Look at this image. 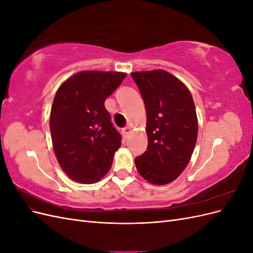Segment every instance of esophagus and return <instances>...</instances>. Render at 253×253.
<instances>
[{"instance_id": "1", "label": "esophagus", "mask_w": 253, "mask_h": 253, "mask_svg": "<svg viewBox=\"0 0 253 253\" xmlns=\"http://www.w3.org/2000/svg\"><path fill=\"white\" fill-rule=\"evenodd\" d=\"M129 133H131V126H126L122 128V134H124L125 137H127Z\"/></svg>"}]
</instances>
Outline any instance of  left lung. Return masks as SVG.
I'll list each match as a JSON object with an SVG mask.
<instances>
[{
    "label": "left lung",
    "mask_w": 253,
    "mask_h": 253,
    "mask_svg": "<svg viewBox=\"0 0 253 253\" xmlns=\"http://www.w3.org/2000/svg\"><path fill=\"white\" fill-rule=\"evenodd\" d=\"M147 112L148 148L135 158L142 177L167 185L190 162L197 139V117L192 95L181 81L163 70L131 74Z\"/></svg>",
    "instance_id": "left-lung-1"
}]
</instances>
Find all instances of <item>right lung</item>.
<instances>
[{"mask_svg":"<svg viewBox=\"0 0 253 253\" xmlns=\"http://www.w3.org/2000/svg\"><path fill=\"white\" fill-rule=\"evenodd\" d=\"M125 73L80 72L61 84L50 111V134L58 162L67 176L94 183L109 172L121 145L104 106Z\"/></svg>","mask_w":253,"mask_h":253,"instance_id":"right-lung-1","label":"right lung"}]
</instances>
